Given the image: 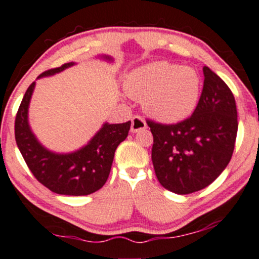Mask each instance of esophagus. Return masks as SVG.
<instances>
[{
	"label": "esophagus",
	"mask_w": 259,
	"mask_h": 259,
	"mask_svg": "<svg viewBox=\"0 0 259 259\" xmlns=\"http://www.w3.org/2000/svg\"><path fill=\"white\" fill-rule=\"evenodd\" d=\"M146 129V121L144 120L143 116L135 115L132 119V133H138L140 130Z\"/></svg>",
	"instance_id": "esophagus-1"
}]
</instances>
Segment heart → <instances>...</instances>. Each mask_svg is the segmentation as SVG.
Wrapping results in <instances>:
<instances>
[{"mask_svg":"<svg viewBox=\"0 0 259 259\" xmlns=\"http://www.w3.org/2000/svg\"><path fill=\"white\" fill-rule=\"evenodd\" d=\"M200 88V76L194 69L166 61L139 67L125 81L127 95L143 101L146 113L166 123L183 120L194 112Z\"/></svg>","mask_w":259,"mask_h":259,"instance_id":"1","label":"heart"}]
</instances>
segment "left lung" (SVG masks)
Wrapping results in <instances>:
<instances>
[{"label": "left lung", "mask_w": 259, "mask_h": 259, "mask_svg": "<svg viewBox=\"0 0 259 259\" xmlns=\"http://www.w3.org/2000/svg\"><path fill=\"white\" fill-rule=\"evenodd\" d=\"M204 86L193 114L176 124L147 119L153 135L151 158L162 187L190 194L211 184L232 157L237 109L231 90L204 66Z\"/></svg>", "instance_id": "left-lung-1"}]
</instances>
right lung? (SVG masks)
<instances>
[{"mask_svg":"<svg viewBox=\"0 0 259 259\" xmlns=\"http://www.w3.org/2000/svg\"><path fill=\"white\" fill-rule=\"evenodd\" d=\"M108 60H112L106 56ZM67 62L60 67L42 72L38 78L54 75L72 66ZM35 82L28 87L14 121V136L19 151L30 172L44 187L56 194L88 195L104 186L109 177L114 152L126 139L130 121L123 124L106 123L92 140L78 151L55 153L42 147L34 136L28 123V107Z\"/></svg>","mask_w":259,"mask_h":259,"instance_id":"1","label":"right lung"}]
</instances>
